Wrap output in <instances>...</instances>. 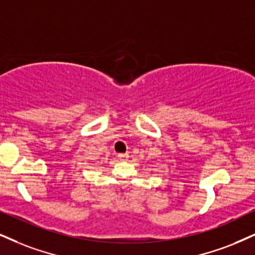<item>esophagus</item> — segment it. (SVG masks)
Instances as JSON below:
<instances>
[{
  "mask_svg": "<svg viewBox=\"0 0 255 255\" xmlns=\"http://www.w3.org/2000/svg\"><path fill=\"white\" fill-rule=\"evenodd\" d=\"M128 157V153H118V158L122 159V161H125V159H127Z\"/></svg>",
  "mask_w": 255,
  "mask_h": 255,
  "instance_id": "34e87169",
  "label": "esophagus"
}]
</instances>
